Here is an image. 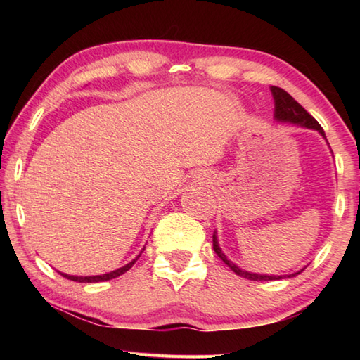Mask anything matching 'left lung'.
I'll return each mask as SVG.
<instances>
[{
	"label": "left lung",
	"mask_w": 360,
	"mask_h": 360,
	"mask_svg": "<svg viewBox=\"0 0 360 360\" xmlns=\"http://www.w3.org/2000/svg\"><path fill=\"white\" fill-rule=\"evenodd\" d=\"M271 93L274 97V119L277 122H286V124H292V125H298V127H303V128H308V129H314L320 136L323 137L326 141V136L323 128L319 125V122L311 116V114L303 108V106L294 101L292 96H289L285 89L277 88V86H271ZM328 143V141H326ZM213 250L217 252V255L223 259V262L231 267V269L236 274L240 275V277H244L248 280H254V281H267V280H281V278H292L295 277L297 274H300L303 269L292 272V274H288V275H267V274H258V272H250L246 269H241L240 266H236L233 262H231L226 257V254L219 248V243H218V235L217 231L213 232Z\"/></svg>",
	"instance_id": "left-lung-1"
}]
</instances>
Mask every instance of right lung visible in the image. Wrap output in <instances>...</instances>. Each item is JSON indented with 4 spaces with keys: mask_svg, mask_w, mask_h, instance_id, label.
Wrapping results in <instances>:
<instances>
[{
    "mask_svg": "<svg viewBox=\"0 0 360 360\" xmlns=\"http://www.w3.org/2000/svg\"><path fill=\"white\" fill-rule=\"evenodd\" d=\"M145 249V248H143ZM143 249L141 250V254L137 255L136 258H133L131 262L129 263H127L125 266H122V267H119V269H116V271H111V272H106V274H102V275H88V277H79V275H68V274H63V272H60L63 275L65 278H68V280H72V281H79V283H98V281H106V280H111V278H116V277H119V275H122V274H125L128 269H131L133 267V264L137 262V258H139L141 255H142V252H143Z\"/></svg>",
    "mask_w": 360,
    "mask_h": 360,
    "instance_id": "add662e5",
    "label": "right lung"
}]
</instances>
